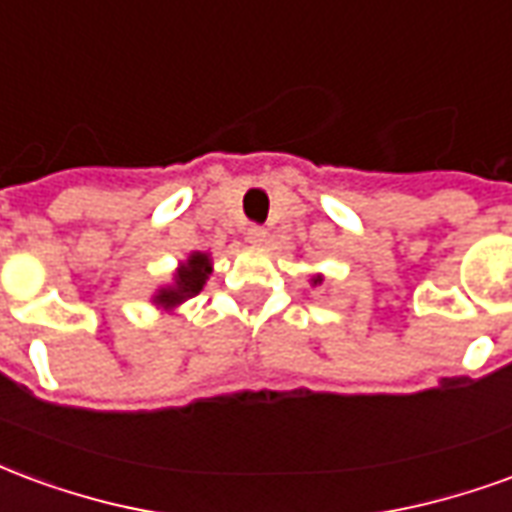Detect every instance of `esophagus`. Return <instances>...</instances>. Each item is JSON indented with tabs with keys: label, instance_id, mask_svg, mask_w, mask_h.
Masks as SVG:
<instances>
[{
	"label": "esophagus",
	"instance_id": "obj_1",
	"mask_svg": "<svg viewBox=\"0 0 512 512\" xmlns=\"http://www.w3.org/2000/svg\"><path fill=\"white\" fill-rule=\"evenodd\" d=\"M266 235V227H260V224H249V227H246V241H249V244H263Z\"/></svg>",
	"mask_w": 512,
	"mask_h": 512
}]
</instances>
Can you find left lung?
I'll return each instance as SVG.
<instances>
[{
  "label": "left lung",
  "mask_w": 512,
  "mask_h": 512,
  "mask_svg": "<svg viewBox=\"0 0 512 512\" xmlns=\"http://www.w3.org/2000/svg\"><path fill=\"white\" fill-rule=\"evenodd\" d=\"M315 282H321V279H315Z\"/></svg>",
  "instance_id": "obj_1"
}]
</instances>
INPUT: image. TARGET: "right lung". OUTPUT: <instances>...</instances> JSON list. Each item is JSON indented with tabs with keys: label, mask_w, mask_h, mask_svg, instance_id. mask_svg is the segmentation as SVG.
<instances>
[{
	"label": "right lung",
	"mask_w": 512,
	"mask_h": 512,
	"mask_svg": "<svg viewBox=\"0 0 512 512\" xmlns=\"http://www.w3.org/2000/svg\"><path fill=\"white\" fill-rule=\"evenodd\" d=\"M211 274V263H208V255H191L189 263H183L178 268V277H175V285L172 288L158 290L156 301L164 304V307H172V304H180L189 296H197L205 285V279Z\"/></svg>",
	"instance_id": "add662e5"
}]
</instances>
